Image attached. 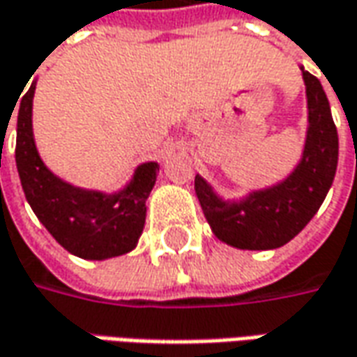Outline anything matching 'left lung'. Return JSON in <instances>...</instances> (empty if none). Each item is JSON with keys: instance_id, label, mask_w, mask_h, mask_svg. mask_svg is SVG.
I'll return each mask as SVG.
<instances>
[{"instance_id": "8db88e82", "label": "left lung", "mask_w": 357, "mask_h": 357, "mask_svg": "<svg viewBox=\"0 0 357 357\" xmlns=\"http://www.w3.org/2000/svg\"><path fill=\"white\" fill-rule=\"evenodd\" d=\"M302 68L306 84L308 128L301 162L282 181L223 199L195 176V193L217 239L237 249L268 251L294 239L316 215L338 167V130L320 80Z\"/></svg>"}]
</instances>
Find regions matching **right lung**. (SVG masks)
Wrapping results in <instances>:
<instances>
[{"mask_svg": "<svg viewBox=\"0 0 357 357\" xmlns=\"http://www.w3.org/2000/svg\"><path fill=\"white\" fill-rule=\"evenodd\" d=\"M33 96L35 80L19 102L15 144L19 179L33 213L61 247L80 259L105 261L130 252L144 231L146 199L154 190L158 162L140 164L128 183L114 193L68 183L45 166L37 152Z\"/></svg>", "mask_w": 357, "mask_h": 357, "instance_id": "obj_1", "label": "right lung"}]
</instances>
